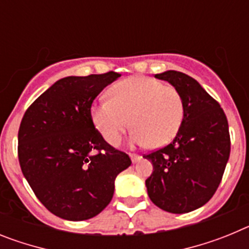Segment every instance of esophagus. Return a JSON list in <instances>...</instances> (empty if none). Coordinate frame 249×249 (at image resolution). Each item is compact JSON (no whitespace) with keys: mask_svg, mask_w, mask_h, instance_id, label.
Here are the masks:
<instances>
[{"mask_svg":"<svg viewBox=\"0 0 249 249\" xmlns=\"http://www.w3.org/2000/svg\"><path fill=\"white\" fill-rule=\"evenodd\" d=\"M129 157H131V160L133 163H136V162H138V160H141V156L136 155V153H129Z\"/></svg>","mask_w":249,"mask_h":249,"instance_id":"obj_1","label":"esophagus"}]
</instances>
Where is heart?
<instances>
[{
    "label": "heart",
    "instance_id": "heart-1",
    "mask_svg": "<svg viewBox=\"0 0 249 249\" xmlns=\"http://www.w3.org/2000/svg\"><path fill=\"white\" fill-rule=\"evenodd\" d=\"M92 121L109 144L117 146L129 124L135 143L167 144L176 137L184 116L176 87L148 77H129L112 86L109 98L92 106Z\"/></svg>",
    "mask_w": 249,
    "mask_h": 249
}]
</instances>
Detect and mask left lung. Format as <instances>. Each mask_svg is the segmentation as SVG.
I'll list each match as a JSON object with an SVG mask.
<instances>
[{"label": "left lung", "mask_w": 249, "mask_h": 249, "mask_svg": "<svg viewBox=\"0 0 249 249\" xmlns=\"http://www.w3.org/2000/svg\"><path fill=\"white\" fill-rule=\"evenodd\" d=\"M155 77L179 91L184 116L171 143L143 156L153 166L147 192L160 210L188 213L210 201L221 183L231 152L228 121L219 103L188 74L166 71Z\"/></svg>", "instance_id": "obj_1"}]
</instances>
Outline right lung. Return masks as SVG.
I'll use <instances>...</instances> for the list:
<instances>
[{"label":"right lung","mask_w":249,"mask_h":249,"mask_svg":"<svg viewBox=\"0 0 249 249\" xmlns=\"http://www.w3.org/2000/svg\"><path fill=\"white\" fill-rule=\"evenodd\" d=\"M120 76L111 71L61 78L22 118V173L39 202L59 218L85 221L102 212L117 175L131 166L128 155L103 140L91 116L94 98Z\"/></svg>","instance_id":"1"}]
</instances>
